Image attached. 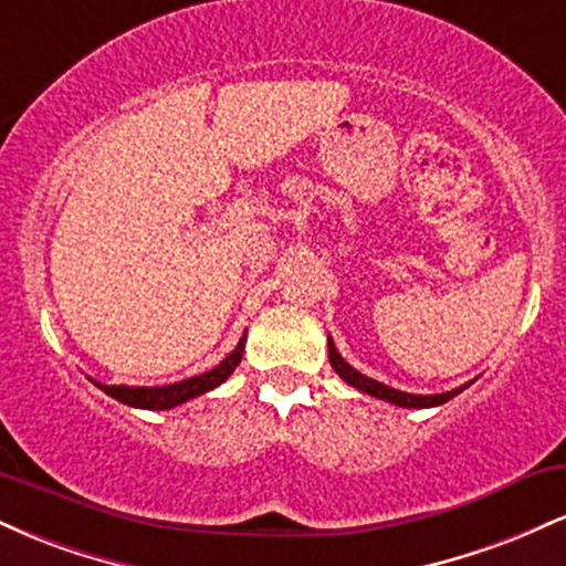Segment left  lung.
Instances as JSON below:
<instances>
[{
  "instance_id": "obj_1",
  "label": "left lung",
  "mask_w": 566,
  "mask_h": 566,
  "mask_svg": "<svg viewBox=\"0 0 566 566\" xmlns=\"http://www.w3.org/2000/svg\"><path fill=\"white\" fill-rule=\"evenodd\" d=\"M327 348H329V365L337 375H340L343 380L348 382V386H354L356 391L361 394H369L375 396V399H382V401H391L396 407H409V409H423V407H439L444 405V401H450L452 396H458L460 391H465V388L471 386V382H465V386L460 388H452V391L447 394H431V396H423V394H407V391H396V388L386 386V382H378L373 378H367V375H361L359 369H354L348 365L346 359H343L340 354H337L333 337H327Z\"/></svg>"
}]
</instances>
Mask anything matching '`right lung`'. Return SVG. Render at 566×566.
I'll return each instance as SVG.
<instances>
[{
    "mask_svg": "<svg viewBox=\"0 0 566 566\" xmlns=\"http://www.w3.org/2000/svg\"><path fill=\"white\" fill-rule=\"evenodd\" d=\"M244 354V335L239 340V346L220 361L218 367H212L210 373L193 375V378H186L180 382H172V386H154V388H143V386H103V382H95L101 391H106L112 399L122 401L127 407H138V409H172L184 401L193 399V396H201L212 388H218L220 382L229 380V375L237 369L239 361H242Z\"/></svg>",
    "mask_w": 566,
    "mask_h": 566,
    "instance_id": "add662e5",
    "label": "right lung"
}]
</instances>
